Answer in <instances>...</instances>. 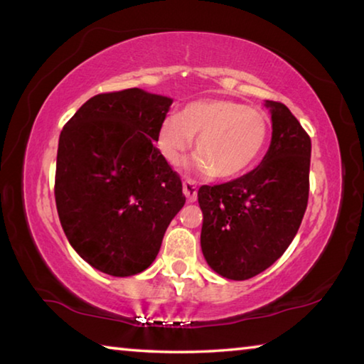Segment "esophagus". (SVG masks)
<instances>
[{
    "instance_id": "obj_1",
    "label": "esophagus",
    "mask_w": 364,
    "mask_h": 364,
    "mask_svg": "<svg viewBox=\"0 0 364 364\" xmlns=\"http://www.w3.org/2000/svg\"><path fill=\"white\" fill-rule=\"evenodd\" d=\"M183 193L186 196L188 202H196L197 199V186L193 180H184L183 181Z\"/></svg>"
}]
</instances>
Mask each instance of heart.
I'll list each match as a JSON object with an SVG mask.
<instances>
[{"mask_svg": "<svg viewBox=\"0 0 364 364\" xmlns=\"http://www.w3.org/2000/svg\"><path fill=\"white\" fill-rule=\"evenodd\" d=\"M268 119L242 102L205 100L191 102L180 115L162 122L159 149L171 165L178 164L197 136L196 168L204 175L236 178L254 167L268 141Z\"/></svg>", "mask_w": 364, "mask_h": 364, "instance_id": "1", "label": "heart"}]
</instances>
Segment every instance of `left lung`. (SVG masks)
Returning <instances> with one entry per match:
<instances>
[{
	"label": "left lung",
	"instance_id": "obj_1",
	"mask_svg": "<svg viewBox=\"0 0 364 364\" xmlns=\"http://www.w3.org/2000/svg\"><path fill=\"white\" fill-rule=\"evenodd\" d=\"M273 134L262 164L241 178L197 193L200 247L215 273L244 281L284 254L304 218L311 139L282 102L267 101Z\"/></svg>",
	"mask_w": 364,
	"mask_h": 364
}]
</instances>
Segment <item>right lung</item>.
<instances>
[{
  "label": "right lung",
  "instance_id": "1",
  "mask_svg": "<svg viewBox=\"0 0 364 364\" xmlns=\"http://www.w3.org/2000/svg\"><path fill=\"white\" fill-rule=\"evenodd\" d=\"M173 100L139 88L96 95L59 136L54 197L77 254L110 276L144 271L186 202L154 143Z\"/></svg>",
  "mask_w": 364,
  "mask_h": 364
}]
</instances>
